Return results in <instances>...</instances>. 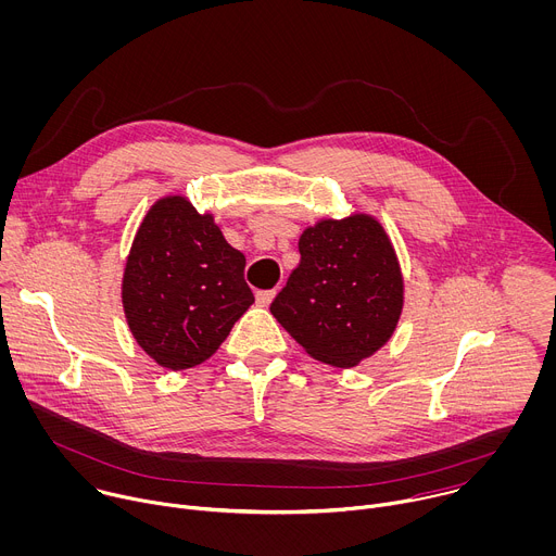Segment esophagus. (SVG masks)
<instances>
[{"instance_id": "34e87169", "label": "esophagus", "mask_w": 556, "mask_h": 556, "mask_svg": "<svg viewBox=\"0 0 556 556\" xmlns=\"http://www.w3.org/2000/svg\"><path fill=\"white\" fill-rule=\"evenodd\" d=\"M275 294H277L275 288H273V290H260V292H257V303H260V305H270L273 299H275Z\"/></svg>"}]
</instances>
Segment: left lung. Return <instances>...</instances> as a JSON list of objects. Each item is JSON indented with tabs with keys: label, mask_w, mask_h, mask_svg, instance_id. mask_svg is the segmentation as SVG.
Listing matches in <instances>:
<instances>
[{
	"label": "left lung",
	"mask_w": 556,
	"mask_h": 556,
	"mask_svg": "<svg viewBox=\"0 0 556 556\" xmlns=\"http://www.w3.org/2000/svg\"><path fill=\"white\" fill-rule=\"evenodd\" d=\"M299 253L270 312L312 357L355 366L400 320L404 279L395 251L378 220L351 216L305 229Z\"/></svg>",
	"instance_id": "left-lung-1"
}]
</instances>
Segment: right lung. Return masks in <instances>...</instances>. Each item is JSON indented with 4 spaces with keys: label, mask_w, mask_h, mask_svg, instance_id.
<instances>
[{
    "label": "right lung",
    "mask_w": 556,
    "mask_h": 556,
    "mask_svg": "<svg viewBox=\"0 0 556 556\" xmlns=\"http://www.w3.org/2000/svg\"><path fill=\"white\" fill-rule=\"evenodd\" d=\"M244 266L210 214L180 197L161 199L135 236L122 283L139 346L172 371L214 355L255 301Z\"/></svg>",
    "instance_id": "1"
}]
</instances>
